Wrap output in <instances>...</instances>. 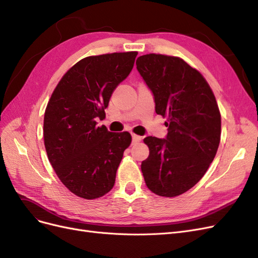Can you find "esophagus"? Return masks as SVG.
I'll return each instance as SVG.
<instances>
[{"instance_id": "obj_1", "label": "esophagus", "mask_w": 258, "mask_h": 258, "mask_svg": "<svg viewBox=\"0 0 258 258\" xmlns=\"http://www.w3.org/2000/svg\"><path fill=\"white\" fill-rule=\"evenodd\" d=\"M142 140V137L137 136V135H132V143H138Z\"/></svg>"}]
</instances>
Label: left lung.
<instances>
[{
  "label": "left lung",
  "instance_id": "left-lung-1",
  "mask_svg": "<svg viewBox=\"0 0 258 258\" xmlns=\"http://www.w3.org/2000/svg\"><path fill=\"white\" fill-rule=\"evenodd\" d=\"M137 70L153 93L155 111L167 116L165 139L146 137L141 170L148 189L175 197L196 185L213 161L221 140V114L209 84L177 57L150 53Z\"/></svg>",
  "mask_w": 258,
  "mask_h": 258
}]
</instances>
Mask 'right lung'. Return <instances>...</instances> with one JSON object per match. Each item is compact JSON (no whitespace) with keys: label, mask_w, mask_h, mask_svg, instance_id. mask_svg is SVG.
Masks as SVG:
<instances>
[{"label":"right lung","mask_w":258,"mask_h":258,"mask_svg":"<svg viewBox=\"0 0 258 258\" xmlns=\"http://www.w3.org/2000/svg\"><path fill=\"white\" fill-rule=\"evenodd\" d=\"M137 51L84 58L63 75L44 116V143L54 172L67 188L84 199L110 191L129 132L114 134L103 118L112 93L130 74Z\"/></svg>","instance_id":"right-lung-1"}]
</instances>
